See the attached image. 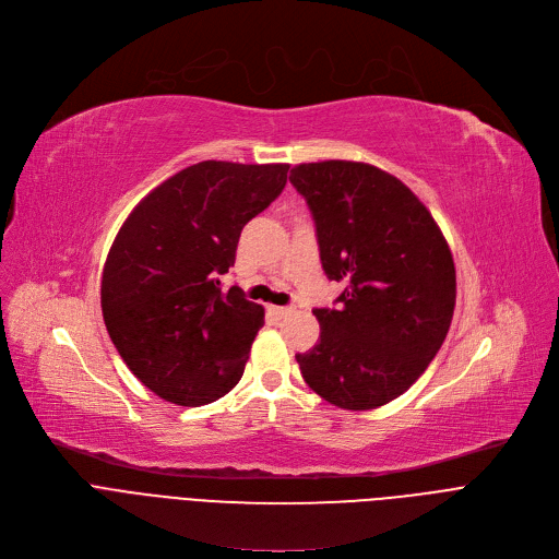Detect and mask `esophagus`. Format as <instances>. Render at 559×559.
Instances as JSON below:
<instances>
[{
    "mask_svg": "<svg viewBox=\"0 0 559 559\" xmlns=\"http://www.w3.org/2000/svg\"><path fill=\"white\" fill-rule=\"evenodd\" d=\"M267 312L272 314V317H276V319H283V317H287V314H292V308H281V306H270L267 308Z\"/></svg>",
    "mask_w": 559,
    "mask_h": 559,
    "instance_id": "1",
    "label": "esophagus"
}]
</instances>
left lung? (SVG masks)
<instances>
[{"mask_svg":"<svg viewBox=\"0 0 559 559\" xmlns=\"http://www.w3.org/2000/svg\"><path fill=\"white\" fill-rule=\"evenodd\" d=\"M317 222L321 265L346 283L337 310H314L319 342L296 355L330 404L368 412L412 386L448 337L456 267L418 195L364 162L328 159L289 173Z\"/></svg>","mask_w":559,"mask_h":559,"instance_id":"1","label":"left lung"}]
</instances>
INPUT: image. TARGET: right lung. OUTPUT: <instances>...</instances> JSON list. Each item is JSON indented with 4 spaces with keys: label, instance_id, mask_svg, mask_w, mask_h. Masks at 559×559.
<instances>
[{
    "label": "right lung",
    "instance_id": "1",
    "mask_svg": "<svg viewBox=\"0 0 559 559\" xmlns=\"http://www.w3.org/2000/svg\"><path fill=\"white\" fill-rule=\"evenodd\" d=\"M289 164L200 162L162 181L109 247L100 308L134 378L166 402L202 406L242 378L265 308L219 289L242 227L285 189Z\"/></svg>",
    "mask_w": 559,
    "mask_h": 559
}]
</instances>
